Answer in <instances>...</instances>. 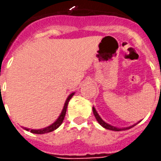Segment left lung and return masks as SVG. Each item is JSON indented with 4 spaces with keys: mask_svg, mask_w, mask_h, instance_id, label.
I'll use <instances>...</instances> for the list:
<instances>
[{
    "mask_svg": "<svg viewBox=\"0 0 161 161\" xmlns=\"http://www.w3.org/2000/svg\"><path fill=\"white\" fill-rule=\"evenodd\" d=\"M93 114H94L95 117H96V119H97V121H98V123L101 125V126H103V128H106V129H109V130H113V131H121V130H127V129H129V128H133V127H135V125L137 124V123H135V124L132 125V126H130V127H128V128H116V127H114V126H111V125L108 124L107 122H105L103 119L100 117V115H98V113L97 112V110H96V108L93 107ZM140 122V121H139Z\"/></svg>",
    "mask_w": 161,
    "mask_h": 161,
    "instance_id": "8db88e82",
    "label": "left lung"
}]
</instances>
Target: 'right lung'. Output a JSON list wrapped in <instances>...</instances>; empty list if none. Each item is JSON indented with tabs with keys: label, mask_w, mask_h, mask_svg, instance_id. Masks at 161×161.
Segmentation results:
<instances>
[{
	"label": "right lung",
	"mask_w": 161,
	"mask_h": 161,
	"mask_svg": "<svg viewBox=\"0 0 161 161\" xmlns=\"http://www.w3.org/2000/svg\"><path fill=\"white\" fill-rule=\"evenodd\" d=\"M75 94L74 92H72L71 94H70V96L67 97L66 101L64 103V108L63 110L61 112V114L58 116V118L57 119L56 121L53 122V124H51L48 127H46L45 128H41V129H29V128H24L26 129V131H29L31 133H33V134H38V135H42V134H46V133H49V132H52L53 130H55L57 128L59 127L60 125L62 124V122H63L64 119V116H65V114H66V109H67V106H68V103H69V101L70 100V98L73 97V95Z\"/></svg>",
	"instance_id": "1"
}]
</instances>
